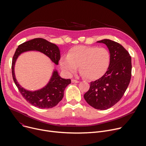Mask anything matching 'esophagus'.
<instances>
[{"instance_id":"1","label":"esophagus","mask_w":146,"mask_h":146,"mask_svg":"<svg viewBox=\"0 0 146 146\" xmlns=\"http://www.w3.org/2000/svg\"><path fill=\"white\" fill-rule=\"evenodd\" d=\"M72 83H79V81H78V80H77L72 79Z\"/></svg>"}]
</instances>
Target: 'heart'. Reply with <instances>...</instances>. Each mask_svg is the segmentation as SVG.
Instances as JSON below:
<instances>
[{
	"label": "heart",
	"mask_w": 146,
	"mask_h": 146,
	"mask_svg": "<svg viewBox=\"0 0 146 146\" xmlns=\"http://www.w3.org/2000/svg\"><path fill=\"white\" fill-rule=\"evenodd\" d=\"M110 63L109 51L95 46H74L68 50L67 56L60 60V67L66 74H73L79 66L81 75L89 80L101 78L108 70Z\"/></svg>",
	"instance_id": "1"
}]
</instances>
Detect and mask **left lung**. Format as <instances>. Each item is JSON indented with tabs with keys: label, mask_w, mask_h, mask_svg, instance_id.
<instances>
[{
	"label": "left lung",
	"mask_w": 146,
	"mask_h": 146,
	"mask_svg": "<svg viewBox=\"0 0 146 146\" xmlns=\"http://www.w3.org/2000/svg\"><path fill=\"white\" fill-rule=\"evenodd\" d=\"M108 48L110 63L104 75L91 82L84 95L87 103L96 110H105L116 104L123 96L131 77V57L122 46L108 39L98 41Z\"/></svg>",
	"instance_id": "1"
}]
</instances>
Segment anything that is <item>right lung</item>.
Instances as JSON below:
<instances>
[{
	"label": "right lung",
	"mask_w": 146,
	"mask_h": 146,
	"mask_svg": "<svg viewBox=\"0 0 146 146\" xmlns=\"http://www.w3.org/2000/svg\"><path fill=\"white\" fill-rule=\"evenodd\" d=\"M32 50L42 52L48 56L53 63L58 65L60 59V52L57 46L43 38H34L19 45L14 54L12 63L13 81L20 93L28 102L39 108H52L63 99L65 88L71 83V80L61 78L57 70H54L49 82L43 88L35 91H29L22 88L15 78L14 72L15 62L21 54Z\"/></svg>",
	"instance_id": "right-lung-1"
}]
</instances>
